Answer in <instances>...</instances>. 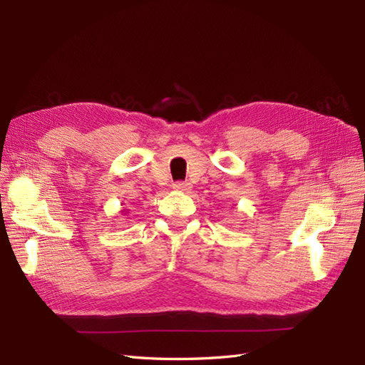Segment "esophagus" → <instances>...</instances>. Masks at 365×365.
<instances>
[{
    "instance_id": "esophagus-1",
    "label": "esophagus",
    "mask_w": 365,
    "mask_h": 365,
    "mask_svg": "<svg viewBox=\"0 0 365 365\" xmlns=\"http://www.w3.org/2000/svg\"><path fill=\"white\" fill-rule=\"evenodd\" d=\"M173 188L175 191H190L191 190V183H188V182H175L173 185Z\"/></svg>"
}]
</instances>
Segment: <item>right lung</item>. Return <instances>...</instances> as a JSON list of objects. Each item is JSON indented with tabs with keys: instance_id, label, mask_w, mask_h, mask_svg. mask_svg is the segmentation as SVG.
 <instances>
[{
	"instance_id": "add662e5",
	"label": "right lung",
	"mask_w": 365,
	"mask_h": 365,
	"mask_svg": "<svg viewBox=\"0 0 365 365\" xmlns=\"http://www.w3.org/2000/svg\"><path fill=\"white\" fill-rule=\"evenodd\" d=\"M122 213H125V212H123V210H122Z\"/></svg>"
}]
</instances>
